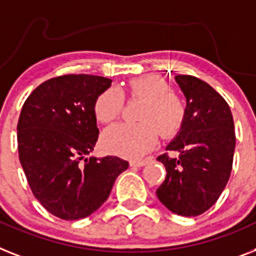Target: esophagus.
I'll return each mask as SVG.
<instances>
[{"label": "esophagus", "mask_w": 256, "mask_h": 256, "mask_svg": "<svg viewBox=\"0 0 256 256\" xmlns=\"http://www.w3.org/2000/svg\"><path fill=\"white\" fill-rule=\"evenodd\" d=\"M148 164V161H130V164L132 168H142Z\"/></svg>", "instance_id": "esophagus-1"}]
</instances>
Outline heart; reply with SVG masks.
Listing matches in <instances>:
<instances>
[{"mask_svg": "<svg viewBox=\"0 0 256 256\" xmlns=\"http://www.w3.org/2000/svg\"><path fill=\"white\" fill-rule=\"evenodd\" d=\"M126 92L130 98L144 100L138 111V120L142 122L119 123L107 128L102 134V146L111 154L136 160L156 146L158 130L164 138L174 137L182 130L186 107L160 76L133 78ZM123 107V92L118 88H108L95 99L94 115L100 123H111L119 118Z\"/></svg>", "mask_w": 256, "mask_h": 256, "instance_id": "obj_1", "label": "heart"}]
</instances>
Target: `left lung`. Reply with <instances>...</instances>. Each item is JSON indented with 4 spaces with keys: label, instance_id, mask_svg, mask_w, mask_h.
<instances>
[{
    "label": "left lung",
    "instance_id": "1",
    "mask_svg": "<svg viewBox=\"0 0 256 256\" xmlns=\"http://www.w3.org/2000/svg\"><path fill=\"white\" fill-rule=\"evenodd\" d=\"M184 94L186 119L161 154L166 179L157 190L160 202L179 216H199L217 202L233 166L236 132L232 111L218 92L194 76H175Z\"/></svg>",
    "mask_w": 256,
    "mask_h": 256
}]
</instances>
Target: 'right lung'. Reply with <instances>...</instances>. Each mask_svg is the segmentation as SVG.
Instances as JSON below:
<instances>
[{"label":"right lung","instance_id":"right-lung-1","mask_svg":"<svg viewBox=\"0 0 256 256\" xmlns=\"http://www.w3.org/2000/svg\"><path fill=\"white\" fill-rule=\"evenodd\" d=\"M111 82L88 74L50 78L30 94L20 111L19 161L34 196L61 220L90 216L130 166L112 156L86 158L99 134L94 102Z\"/></svg>","mask_w":256,"mask_h":256}]
</instances>
